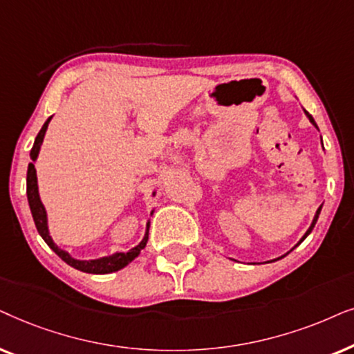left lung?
Here are the masks:
<instances>
[{
    "mask_svg": "<svg viewBox=\"0 0 354 354\" xmlns=\"http://www.w3.org/2000/svg\"><path fill=\"white\" fill-rule=\"evenodd\" d=\"M306 115H308V113H306ZM308 118H309V120H310V122H313V124L315 126V122H314V120H313V116H310V115H308ZM319 214H320V207H319V210H317V212H315V216H314L313 223H310V226H309V230H308V232H306V234H304V236H303V239H301V241H299V243H303V241H304V239H306V236H308V234H309L310 232H313V228H314L315 221H317V218H319ZM299 243H298V244H299Z\"/></svg>",
    "mask_w": 354,
    "mask_h": 354,
    "instance_id": "obj_1",
    "label": "left lung"
}]
</instances>
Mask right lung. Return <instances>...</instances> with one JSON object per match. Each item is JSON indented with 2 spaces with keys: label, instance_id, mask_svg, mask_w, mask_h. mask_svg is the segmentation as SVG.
<instances>
[{
  "label": "right lung",
  "instance_id": "obj_1",
  "mask_svg": "<svg viewBox=\"0 0 354 354\" xmlns=\"http://www.w3.org/2000/svg\"><path fill=\"white\" fill-rule=\"evenodd\" d=\"M50 120H51V118H48V120L45 121L44 128L40 129L39 136L35 138L34 147H32V150H30L32 160H35L37 155H39L41 140H44L45 131H46V128H48ZM27 199H29L30 212H32V216H34L35 226H37V230H39L40 236L44 238V241L48 244V246L53 249V252L58 254V256L63 259V261L68 263V266L77 268V270H81V272H86V273H111V272L120 270V268L128 266L131 261H134V259L139 256V252L145 248V244H147L149 223H147V233H145L144 239L138 244V246L131 249V251L116 252L110 257H102V259H97V261H75V259L71 257L68 252L63 251V249H59L53 241H51V238L48 234V226H46V212L44 209V205H41L40 197H39V187H37V174H35L34 163H29V168H27Z\"/></svg>",
  "mask_w": 354,
  "mask_h": 354
}]
</instances>
